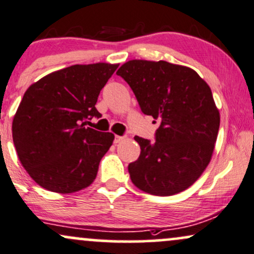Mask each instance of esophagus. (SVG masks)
Instances as JSON below:
<instances>
[{"label": "esophagus", "instance_id": "34e87169", "mask_svg": "<svg viewBox=\"0 0 254 254\" xmlns=\"http://www.w3.org/2000/svg\"><path fill=\"white\" fill-rule=\"evenodd\" d=\"M127 138V137L125 136H119V135H116L115 136V143L116 144H117V143H121V142H123V140Z\"/></svg>", "mask_w": 254, "mask_h": 254}]
</instances>
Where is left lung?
<instances>
[{"label": "left lung", "mask_w": 254, "mask_h": 254, "mask_svg": "<svg viewBox=\"0 0 254 254\" xmlns=\"http://www.w3.org/2000/svg\"><path fill=\"white\" fill-rule=\"evenodd\" d=\"M143 114L160 121L156 142L136 136L131 181L151 195L169 196L190 187L212 160L220 112L209 85L190 67L167 61L129 60L119 67Z\"/></svg>", "instance_id": "obj_1"}]
</instances>
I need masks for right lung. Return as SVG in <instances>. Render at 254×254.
<instances>
[{
    "mask_svg": "<svg viewBox=\"0 0 254 254\" xmlns=\"http://www.w3.org/2000/svg\"><path fill=\"white\" fill-rule=\"evenodd\" d=\"M118 64L73 65L45 75L27 88L13 119L17 156L42 188L71 194L96 179L99 162L115 135L84 127L100 115V90Z\"/></svg>",
    "mask_w": 254,
    "mask_h": 254,
    "instance_id": "add662e5",
    "label": "right lung"
}]
</instances>
